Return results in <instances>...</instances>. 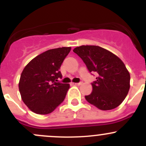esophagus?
Returning a JSON list of instances; mask_svg holds the SVG:
<instances>
[{
  "instance_id": "34e87169",
  "label": "esophagus",
  "mask_w": 146,
  "mask_h": 146,
  "mask_svg": "<svg viewBox=\"0 0 146 146\" xmlns=\"http://www.w3.org/2000/svg\"><path fill=\"white\" fill-rule=\"evenodd\" d=\"M72 84H73V85H81L82 82H73Z\"/></svg>"
}]
</instances>
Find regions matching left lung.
I'll return each mask as SVG.
<instances>
[{
    "mask_svg": "<svg viewBox=\"0 0 146 146\" xmlns=\"http://www.w3.org/2000/svg\"><path fill=\"white\" fill-rule=\"evenodd\" d=\"M90 73H98L92 91L86 100L101 110H110L121 104L130 88V74L123 61L98 46H80L73 49Z\"/></svg>",
    "mask_w": 146,
    "mask_h": 146,
    "instance_id": "obj_1",
    "label": "left lung"
}]
</instances>
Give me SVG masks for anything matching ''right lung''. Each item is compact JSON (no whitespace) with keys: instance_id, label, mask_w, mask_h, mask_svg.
<instances>
[{"instance_id":"right-lung-1","label":"right lung","mask_w":146,"mask_h":146,"mask_svg":"<svg viewBox=\"0 0 146 146\" xmlns=\"http://www.w3.org/2000/svg\"><path fill=\"white\" fill-rule=\"evenodd\" d=\"M70 47L49 49L34 58L20 76L19 90L28 108L38 114L52 112L66 98L70 85L61 83L59 70Z\"/></svg>"}]
</instances>
